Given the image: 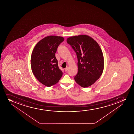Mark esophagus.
<instances>
[{"label":"esophagus","instance_id":"1","mask_svg":"<svg viewBox=\"0 0 134 134\" xmlns=\"http://www.w3.org/2000/svg\"><path fill=\"white\" fill-rule=\"evenodd\" d=\"M69 69V67H66V68L65 69V71H68Z\"/></svg>","mask_w":134,"mask_h":134}]
</instances>
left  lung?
<instances>
[{
    "label": "left lung",
    "instance_id": "8db88e82",
    "mask_svg": "<svg viewBox=\"0 0 134 134\" xmlns=\"http://www.w3.org/2000/svg\"><path fill=\"white\" fill-rule=\"evenodd\" d=\"M78 58V73L75 80L86 88L93 85L101 76L104 68L103 54L97 41L86 35L72 36L67 39Z\"/></svg>",
    "mask_w": 134,
    "mask_h": 134
}]
</instances>
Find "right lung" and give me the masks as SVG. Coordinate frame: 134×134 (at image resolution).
Instances as JSON below:
<instances>
[{
  "label": "right lung",
  "mask_w": 134,
  "mask_h": 134,
  "mask_svg": "<svg viewBox=\"0 0 134 134\" xmlns=\"http://www.w3.org/2000/svg\"><path fill=\"white\" fill-rule=\"evenodd\" d=\"M64 38L57 36L45 37L36 44L31 56V65L35 77L49 87L57 83L62 76L55 56L58 46Z\"/></svg>",
  "instance_id": "1"
}]
</instances>
